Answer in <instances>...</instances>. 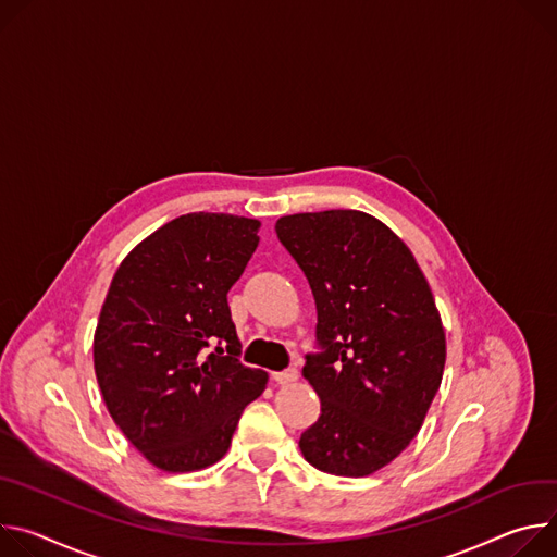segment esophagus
I'll return each mask as SVG.
<instances>
[{
    "label": "esophagus",
    "mask_w": 557,
    "mask_h": 557,
    "mask_svg": "<svg viewBox=\"0 0 557 557\" xmlns=\"http://www.w3.org/2000/svg\"><path fill=\"white\" fill-rule=\"evenodd\" d=\"M274 381L278 385H292V383L298 381V372H296V369H285V372H276L274 374Z\"/></svg>",
    "instance_id": "obj_1"
}]
</instances>
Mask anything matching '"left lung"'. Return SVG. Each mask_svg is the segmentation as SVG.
<instances>
[{"mask_svg": "<svg viewBox=\"0 0 557 557\" xmlns=\"http://www.w3.org/2000/svg\"><path fill=\"white\" fill-rule=\"evenodd\" d=\"M276 234L312 287L323 347L302 367L321 416L298 447L319 471L372 475L409 447L441 387L434 294L405 240L367 212L281 216Z\"/></svg>", "mask_w": 557, "mask_h": 557, "instance_id": "1", "label": "left lung"}]
</instances>
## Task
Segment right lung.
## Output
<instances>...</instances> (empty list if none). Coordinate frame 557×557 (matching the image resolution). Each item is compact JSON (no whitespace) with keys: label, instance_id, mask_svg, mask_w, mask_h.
Segmentation results:
<instances>
[{"label":"right lung","instance_id":"1","mask_svg":"<svg viewBox=\"0 0 557 557\" xmlns=\"http://www.w3.org/2000/svg\"><path fill=\"white\" fill-rule=\"evenodd\" d=\"M259 227L234 214H183L133 247L112 276L92 341L97 383L123 436L161 471L219 462L243 409L265 389L263 369L236 358L227 307Z\"/></svg>","mask_w":557,"mask_h":557}]
</instances>
